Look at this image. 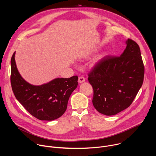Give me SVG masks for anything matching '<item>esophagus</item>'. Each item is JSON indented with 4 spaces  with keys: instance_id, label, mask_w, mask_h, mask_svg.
I'll return each mask as SVG.
<instances>
[{
    "instance_id": "1",
    "label": "esophagus",
    "mask_w": 156,
    "mask_h": 156,
    "mask_svg": "<svg viewBox=\"0 0 156 156\" xmlns=\"http://www.w3.org/2000/svg\"><path fill=\"white\" fill-rule=\"evenodd\" d=\"M84 81H85V78H84V76H80V77H79V78H78V82H79L80 83H83V82H84Z\"/></svg>"
}]
</instances>
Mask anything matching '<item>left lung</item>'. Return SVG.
<instances>
[{
	"label": "left lung",
	"mask_w": 156,
	"mask_h": 156,
	"mask_svg": "<svg viewBox=\"0 0 156 156\" xmlns=\"http://www.w3.org/2000/svg\"><path fill=\"white\" fill-rule=\"evenodd\" d=\"M120 56L106 55L88 73L93 104L99 112L114 115L128 108L141 88L144 66L138 44L131 39Z\"/></svg>",
	"instance_id": "1"
}]
</instances>
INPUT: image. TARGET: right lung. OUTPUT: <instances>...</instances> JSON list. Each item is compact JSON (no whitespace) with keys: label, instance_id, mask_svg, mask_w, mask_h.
Instances as JSON below:
<instances>
[{"label":"right lung","instance_id":"obj_1","mask_svg":"<svg viewBox=\"0 0 156 156\" xmlns=\"http://www.w3.org/2000/svg\"><path fill=\"white\" fill-rule=\"evenodd\" d=\"M15 53L11 58L10 82L16 99L28 112L40 120H54L66 111L69 98L78 86V76L56 78L48 83L34 86L20 75Z\"/></svg>","mask_w":156,"mask_h":156}]
</instances>
